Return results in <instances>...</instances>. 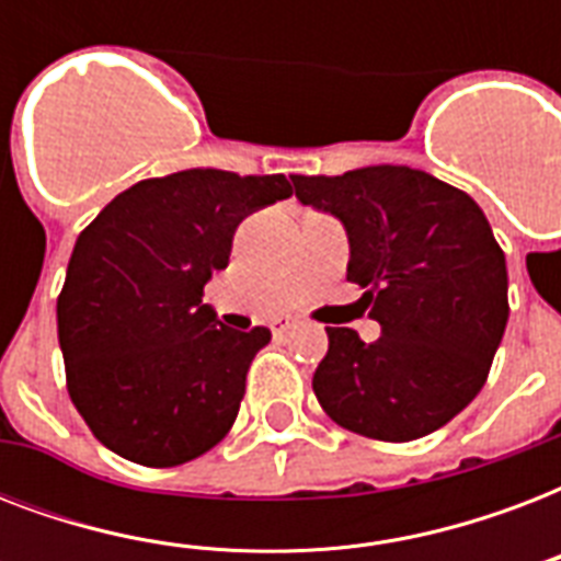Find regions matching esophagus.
I'll use <instances>...</instances> for the list:
<instances>
[{"label": "esophagus", "instance_id": "1", "mask_svg": "<svg viewBox=\"0 0 561 561\" xmlns=\"http://www.w3.org/2000/svg\"><path fill=\"white\" fill-rule=\"evenodd\" d=\"M290 329H297V323H294L290 317H279V320L273 323V334H276V337H282V334H288Z\"/></svg>", "mask_w": 561, "mask_h": 561}]
</instances>
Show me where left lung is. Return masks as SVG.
Instances as JSON below:
<instances>
[{"label": "left lung", "instance_id": "8db88e82", "mask_svg": "<svg viewBox=\"0 0 561 561\" xmlns=\"http://www.w3.org/2000/svg\"><path fill=\"white\" fill-rule=\"evenodd\" d=\"M299 203L329 211L350 238L346 279L381 325L325 329L314 396L346 431L383 443L434 434L486 383L504 337L506 259L469 194L408 165L294 178Z\"/></svg>", "mask_w": 561, "mask_h": 561}]
</instances>
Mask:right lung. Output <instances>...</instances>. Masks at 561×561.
<instances>
[{
    "mask_svg": "<svg viewBox=\"0 0 561 561\" xmlns=\"http://www.w3.org/2000/svg\"><path fill=\"white\" fill-rule=\"evenodd\" d=\"M290 194L285 174L188 169L116 194L78 236L57 341L72 404L110 451L165 469L227 436L271 329H229L203 288L238 224Z\"/></svg>",
    "mask_w": 561,
    "mask_h": 561,
    "instance_id": "1",
    "label": "right lung"
}]
</instances>
